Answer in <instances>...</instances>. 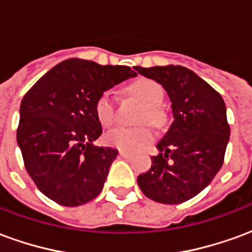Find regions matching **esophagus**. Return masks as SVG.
I'll return each instance as SVG.
<instances>
[{
  "mask_svg": "<svg viewBox=\"0 0 252 252\" xmlns=\"http://www.w3.org/2000/svg\"><path fill=\"white\" fill-rule=\"evenodd\" d=\"M119 155H120L121 158H126V159L131 158V155H129L128 153H124V151H120V153H119Z\"/></svg>",
  "mask_w": 252,
  "mask_h": 252,
  "instance_id": "obj_1",
  "label": "esophagus"
}]
</instances>
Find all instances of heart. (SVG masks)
Returning <instances> with one entry per match:
<instances>
[{
    "instance_id": "b5f03b06",
    "label": "heart",
    "mask_w": 252,
    "mask_h": 252,
    "mask_svg": "<svg viewBox=\"0 0 252 252\" xmlns=\"http://www.w3.org/2000/svg\"><path fill=\"white\" fill-rule=\"evenodd\" d=\"M126 93L143 105L137 121L158 126L163 119L159 105L164 97L163 88L150 78H140L126 86ZM94 115L101 126H109L116 119V106L109 92L101 93L94 101ZM153 140V133L146 126L139 128H113L104 135V143L109 147L117 148L124 153H136Z\"/></svg>"
}]
</instances>
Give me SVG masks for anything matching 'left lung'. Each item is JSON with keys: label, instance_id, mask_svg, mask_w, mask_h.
I'll return each instance as SVG.
<instances>
[{"label": "left lung", "instance_id": "1", "mask_svg": "<svg viewBox=\"0 0 252 252\" xmlns=\"http://www.w3.org/2000/svg\"><path fill=\"white\" fill-rule=\"evenodd\" d=\"M167 92L174 120L157 144L148 171L137 177L146 197L181 204L209 185L221 169L229 140L224 99L209 83L182 66L133 67Z\"/></svg>", "mask_w": 252, "mask_h": 252}]
</instances>
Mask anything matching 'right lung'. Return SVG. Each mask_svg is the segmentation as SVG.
Returning a JSON list of instances; mask_svg holds the SVG:
<instances>
[{
	"label": "right lung",
	"instance_id": "obj_1",
	"mask_svg": "<svg viewBox=\"0 0 252 252\" xmlns=\"http://www.w3.org/2000/svg\"><path fill=\"white\" fill-rule=\"evenodd\" d=\"M128 66L67 59L46 72L20 105L17 128L25 169L37 189L63 206H79L104 188L117 150L93 142L102 133L94 101L135 77Z\"/></svg>",
	"mask_w": 252,
	"mask_h": 252
}]
</instances>
